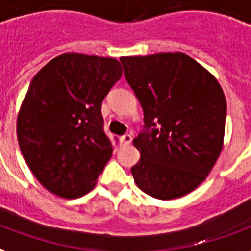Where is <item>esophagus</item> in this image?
Segmentation results:
<instances>
[{"label":"esophagus","mask_w":251,"mask_h":251,"mask_svg":"<svg viewBox=\"0 0 251 251\" xmlns=\"http://www.w3.org/2000/svg\"><path fill=\"white\" fill-rule=\"evenodd\" d=\"M132 142V136L129 135V133H124L123 136L120 138V143L123 144V146H127Z\"/></svg>","instance_id":"obj_1"}]
</instances>
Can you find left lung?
Masks as SVG:
<instances>
[{"mask_svg": "<svg viewBox=\"0 0 251 251\" xmlns=\"http://www.w3.org/2000/svg\"><path fill=\"white\" fill-rule=\"evenodd\" d=\"M124 76L143 108L131 168L138 187L175 199L206 179L222 151L226 99L213 75L184 53L122 57Z\"/></svg>", "mask_w": 251, "mask_h": 251, "instance_id": "8db88e82", "label": "left lung"}]
</instances>
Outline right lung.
I'll use <instances>...</instances> for the list:
<instances>
[{
	"label": "right lung",
	"instance_id": "right-lung-1",
	"mask_svg": "<svg viewBox=\"0 0 251 251\" xmlns=\"http://www.w3.org/2000/svg\"><path fill=\"white\" fill-rule=\"evenodd\" d=\"M120 77L118 60L78 53L53 58L33 77L18 113V144L50 193L72 199L95 187L113 151L101 103Z\"/></svg>",
	"mask_w": 251,
	"mask_h": 251
}]
</instances>
